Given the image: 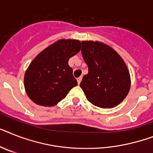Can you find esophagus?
<instances>
[{"mask_svg": "<svg viewBox=\"0 0 153 153\" xmlns=\"http://www.w3.org/2000/svg\"><path fill=\"white\" fill-rule=\"evenodd\" d=\"M76 79H77L78 84H80V82H81V80H82V76H79V77H78Z\"/></svg>", "mask_w": 153, "mask_h": 153, "instance_id": "34e87169", "label": "esophagus"}]
</instances>
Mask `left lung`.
<instances>
[{
    "mask_svg": "<svg viewBox=\"0 0 153 153\" xmlns=\"http://www.w3.org/2000/svg\"><path fill=\"white\" fill-rule=\"evenodd\" d=\"M81 53L88 66L79 84L89 102L100 108H113L131 88L129 70L111 47L98 41H82Z\"/></svg>",
    "mask_w": 153,
    "mask_h": 153,
    "instance_id": "8db88e82",
    "label": "left lung"
}]
</instances>
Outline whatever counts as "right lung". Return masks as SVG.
Masks as SVG:
<instances>
[{"label":"right lung","mask_w":153,"mask_h":153,"mask_svg":"<svg viewBox=\"0 0 153 153\" xmlns=\"http://www.w3.org/2000/svg\"><path fill=\"white\" fill-rule=\"evenodd\" d=\"M79 51V40L62 39L36 55L24 76L29 98L43 106H53L65 98L77 85L68 62Z\"/></svg>","instance_id":"add662e5"}]
</instances>
